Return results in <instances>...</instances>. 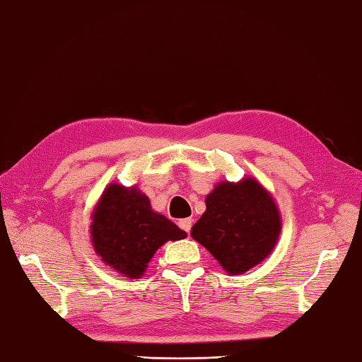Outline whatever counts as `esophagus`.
I'll use <instances>...</instances> for the list:
<instances>
[{
	"label": "esophagus",
	"mask_w": 362,
	"mask_h": 362,
	"mask_svg": "<svg viewBox=\"0 0 362 362\" xmlns=\"http://www.w3.org/2000/svg\"><path fill=\"white\" fill-rule=\"evenodd\" d=\"M192 222H194V220L192 218H182V220H180V228L182 231H186V233H189L190 231V228H192Z\"/></svg>",
	"instance_id": "1"
}]
</instances>
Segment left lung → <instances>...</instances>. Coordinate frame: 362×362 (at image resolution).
<instances>
[{
	"label": "left lung",
	"instance_id": "8db88e82",
	"mask_svg": "<svg viewBox=\"0 0 362 362\" xmlns=\"http://www.w3.org/2000/svg\"><path fill=\"white\" fill-rule=\"evenodd\" d=\"M279 231L281 217L275 200L255 178H245L214 187L190 234L228 274L240 275L272 253Z\"/></svg>",
	"mask_w": 362,
	"mask_h": 362
}]
</instances>
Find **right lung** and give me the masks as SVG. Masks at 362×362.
<instances>
[{
  "label": "right lung",
  "instance_id": "add662e5",
  "mask_svg": "<svg viewBox=\"0 0 362 362\" xmlns=\"http://www.w3.org/2000/svg\"><path fill=\"white\" fill-rule=\"evenodd\" d=\"M92 245L101 261L119 274L137 279L156 250L186 233L154 212L148 197L136 186L109 184L95 206L90 225Z\"/></svg>",
  "mask_w": 362,
  "mask_h": 362
}]
</instances>
